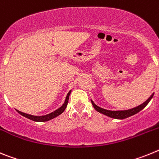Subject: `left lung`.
Masks as SVG:
<instances>
[{"mask_svg": "<svg viewBox=\"0 0 159 159\" xmlns=\"http://www.w3.org/2000/svg\"><path fill=\"white\" fill-rule=\"evenodd\" d=\"M153 96H154V93L151 95V96L149 97V99L147 100H146L145 102L142 103L141 105L139 106L136 107L132 108V109H129V110H125V111H109V110H106V109H103L102 107H99V106H97L95 104V102L92 101V103L93 105L94 108H95V110L97 111L98 112L101 114H103L105 116H108V117L113 118V119H126V118H128L130 116H134L135 114H137L138 112H139L140 111H142L143 108L145 107L147 104H148V102L151 101V99H152Z\"/></svg>", "mask_w": 159, "mask_h": 159, "instance_id": "obj_1", "label": "left lung"}]
</instances>
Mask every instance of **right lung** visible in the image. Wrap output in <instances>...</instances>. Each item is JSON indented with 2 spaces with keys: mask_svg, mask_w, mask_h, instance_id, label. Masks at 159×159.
Here are the masks:
<instances>
[{
  "mask_svg": "<svg viewBox=\"0 0 159 159\" xmlns=\"http://www.w3.org/2000/svg\"><path fill=\"white\" fill-rule=\"evenodd\" d=\"M71 91H70L68 93H67V96H66V99L65 101H64V104L62 106L60 107V108H58L57 110H56L55 111L52 112V113L48 114V115H46V116H32V115H29V114H26V113H24V112L16 110V111L18 112L19 114H20L21 116H25V118H27V119H31L32 121H35V122H46V121H48V120H51V119H54V118L57 117L58 116H60V114H62L63 112L64 111V110L66 109L67 107V102H68V99H69V95L71 94Z\"/></svg>",
  "mask_w": 159,
  "mask_h": 159,
  "instance_id": "add662e5",
  "label": "right lung"
}]
</instances>
